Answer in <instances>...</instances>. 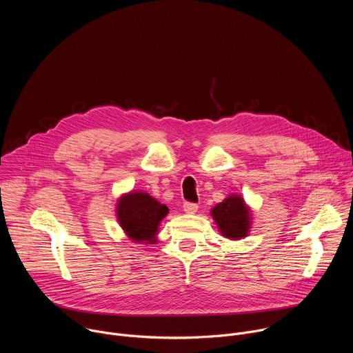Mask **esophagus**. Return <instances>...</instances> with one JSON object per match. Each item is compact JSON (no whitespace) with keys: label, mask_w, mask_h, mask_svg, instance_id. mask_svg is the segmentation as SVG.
Wrapping results in <instances>:
<instances>
[{"label":"esophagus","mask_w":353,"mask_h":353,"mask_svg":"<svg viewBox=\"0 0 353 353\" xmlns=\"http://www.w3.org/2000/svg\"><path fill=\"white\" fill-rule=\"evenodd\" d=\"M183 208L187 214H195L198 210V205L194 203H190V201H185V203L183 204Z\"/></svg>","instance_id":"esophagus-1"}]
</instances>
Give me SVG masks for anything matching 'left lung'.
<instances>
[{"label":"left lung","mask_w":353,"mask_h":353,"mask_svg":"<svg viewBox=\"0 0 353 353\" xmlns=\"http://www.w3.org/2000/svg\"><path fill=\"white\" fill-rule=\"evenodd\" d=\"M214 221L225 237L240 239L244 237L250 228L248 210L244 201L239 195L226 198L211 211Z\"/></svg>","instance_id":"obj_1"}]
</instances>
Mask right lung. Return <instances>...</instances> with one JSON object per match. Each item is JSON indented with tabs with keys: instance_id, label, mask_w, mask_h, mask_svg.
I'll return each instance as SVG.
<instances>
[{
	"instance_id": "obj_1",
	"label": "right lung",
	"mask_w": 353,
	"mask_h": 353,
	"mask_svg": "<svg viewBox=\"0 0 353 353\" xmlns=\"http://www.w3.org/2000/svg\"><path fill=\"white\" fill-rule=\"evenodd\" d=\"M169 208L145 192H131L123 196L117 205V216L127 236L134 241H152L159 222Z\"/></svg>"
}]
</instances>
